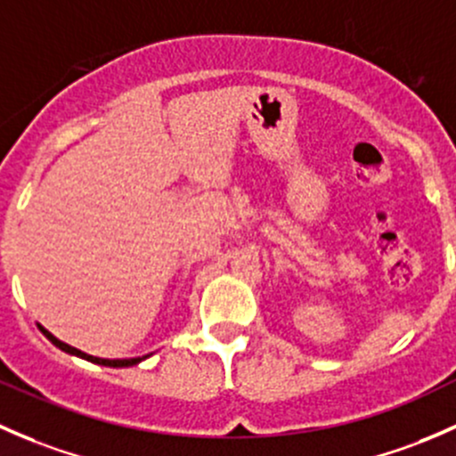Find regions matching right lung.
Listing matches in <instances>:
<instances>
[{"mask_svg": "<svg viewBox=\"0 0 456 456\" xmlns=\"http://www.w3.org/2000/svg\"><path fill=\"white\" fill-rule=\"evenodd\" d=\"M37 327H39L41 333H44V336L48 338V340L53 342L54 346H59L61 351H65V354L78 355V358L87 360V362H94V364H102V367H134V364L142 362V360H147V358H149V355H142V358H129V360H105V358H96V355L83 354V351H78V349H74V346H69V345H65V342H61L59 338H54L53 333H50L48 330H45V327H41V325H37Z\"/></svg>", "mask_w": 456, "mask_h": 456, "instance_id": "1", "label": "right lung"}]
</instances>
